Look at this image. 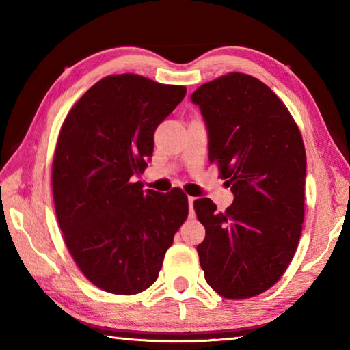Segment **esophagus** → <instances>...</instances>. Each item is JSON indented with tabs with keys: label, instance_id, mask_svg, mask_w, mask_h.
<instances>
[{
	"label": "esophagus",
	"instance_id": "obj_1",
	"mask_svg": "<svg viewBox=\"0 0 350 350\" xmlns=\"http://www.w3.org/2000/svg\"><path fill=\"white\" fill-rule=\"evenodd\" d=\"M193 202H194V198H193V196H188V206H189V215H193Z\"/></svg>",
	"mask_w": 350,
	"mask_h": 350
}]
</instances>
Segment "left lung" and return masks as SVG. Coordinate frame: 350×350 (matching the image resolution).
Masks as SVG:
<instances>
[{
    "label": "left lung",
    "instance_id": "obj_1",
    "mask_svg": "<svg viewBox=\"0 0 350 350\" xmlns=\"http://www.w3.org/2000/svg\"><path fill=\"white\" fill-rule=\"evenodd\" d=\"M208 133L233 204L219 213L194 200L205 227L198 245L208 286L224 298H252L284 275L304 221L306 150L293 117L276 94L252 75L232 72L191 94Z\"/></svg>",
    "mask_w": 350,
    "mask_h": 350
}]
</instances>
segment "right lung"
Instances as JSON below:
<instances>
[{"mask_svg": "<svg viewBox=\"0 0 350 350\" xmlns=\"http://www.w3.org/2000/svg\"><path fill=\"white\" fill-rule=\"evenodd\" d=\"M187 88L146 77H105L64 118L52 189L58 224L75 264L94 286L134 295L156 282L174 233L188 216L180 188L142 189L154 131Z\"/></svg>", "mask_w": 350, "mask_h": 350, "instance_id": "right-lung-1", "label": "right lung"}]
</instances>
